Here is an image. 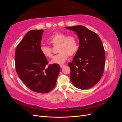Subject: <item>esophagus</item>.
<instances>
[{"label":"esophagus","mask_w":122,"mask_h":122,"mask_svg":"<svg viewBox=\"0 0 122 122\" xmlns=\"http://www.w3.org/2000/svg\"><path fill=\"white\" fill-rule=\"evenodd\" d=\"M66 66V65H60V67H61V68H64V67H65Z\"/></svg>","instance_id":"34e87169"}]
</instances>
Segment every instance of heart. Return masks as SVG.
I'll return each instance as SVG.
<instances>
[{"mask_svg": "<svg viewBox=\"0 0 122 122\" xmlns=\"http://www.w3.org/2000/svg\"><path fill=\"white\" fill-rule=\"evenodd\" d=\"M48 42L53 46L57 47L58 53L51 61V64H62L67 60L68 57L74 55L79 48L77 38L75 36L70 35L62 32H55L47 40ZM40 51L44 56L51 58L53 56L51 48L46 46H40Z\"/></svg>", "mask_w": 122, "mask_h": 122, "instance_id": "b5f03b06", "label": "heart"}]
</instances>
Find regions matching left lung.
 I'll list each match as a JSON object with an SVG mask.
<instances>
[{"instance_id":"8db88e82","label":"left lung","mask_w":122,"mask_h":122,"mask_svg":"<svg viewBox=\"0 0 122 122\" xmlns=\"http://www.w3.org/2000/svg\"><path fill=\"white\" fill-rule=\"evenodd\" d=\"M75 31L79 39V47L72 62L70 79L74 86L86 90L96 84L104 71L105 52L100 39L94 31L82 25L66 27Z\"/></svg>"}]
</instances>
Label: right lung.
I'll return each instance as SVG.
<instances>
[{
	"instance_id": "1",
	"label": "right lung",
	"mask_w": 122,
	"mask_h": 122,
	"mask_svg": "<svg viewBox=\"0 0 122 122\" xmlns=\"http://www.w3.org/2000/svg\"><path fill=\"white\" fill-rule=\"evenodd\" d=\"M43 29L29 31L18 44L15 54L17 73L29 89L36 93H49L56 85L60 67L48 65L40 51Z\"/></svg>"
}]
</instances>
